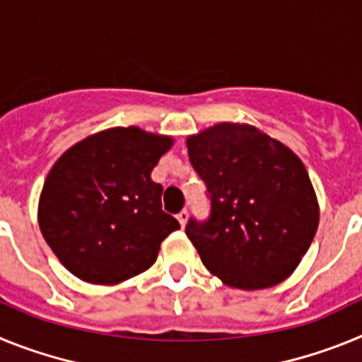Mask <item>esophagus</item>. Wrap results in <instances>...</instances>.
<instances>
[{
  "mask_svg": "<svg viewBox=\"0 0 362 362\" xmlns=\"http://www.w3.org/2000/svg\"><path fill=\"white\" fill-rule=\"evenodd\" d=\"M177 221L181 223V226L187 225V221H188V212L187 210H181V212L177 214Z\"/></svg>",
  "mask_w": 362,
  "mask_h": 362,
  "instance_id": "34e87169",
  "label": "esophagus"
}]
</instances>
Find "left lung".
Wrapping results in <instances>:
<instances>
[{
    "instance_id": "obj_1",
    "label": "left lung",
    "mask_w": 362,
    "mask_h": 362,
    "mask_svg": "<svg viewBox=\"0 0 362 362\" xmlns=\"http://www.w3.org/2000/svg\"><path fill=\"white\" fill-rule=\"evenodd\" d=\"M210 216L187 232L201 261L232 288H270L292 274L317 232L319 204L296 153L252 124L217 123L187 139Z\"/></svg>"
}]
</instances>
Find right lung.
<instances>
[{
  "label": "right lung",
  "mask_w": 362,
  "mask_h": 362,
  "mask_svg": "<svg viewBox=\"0 0 362 362\" xmlns=\"http://www.w3.org/2000/svg\"><path fill=\"white\" fill-rule=\"evenodd\" d=\"M172 137L116 127L66 150L41 190L37 221L63 267L92 284H117L148 270L179 223L163 212L150 174Z\"/></svg>",
  "instance_id": "right-lung-1"
}]
</instances>
